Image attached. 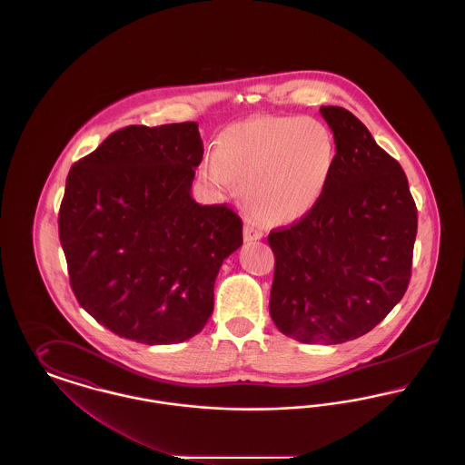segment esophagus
Wrapping results in <instances>:
<instances>
[{
	"label": "esophagus",
	"mask_w": 465,
	"mask_h": 465,
	"mask_svg": "<svg viewBox=\"0 0 465 465\" xmlns=\"http://www.w3.org/2000/svg\"><path fill=\"white\" fill-rule=\"evenodd\" d=\"M263 237V230L254 224V223L247 222L243 224V239L249 242V241H260Z\"/></svg>",
	"instance_id": "esophagus-1"
}]
</instances>
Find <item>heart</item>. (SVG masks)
<instances>
[{
    "instance_id": "1",
    "label": "heart",
    "mask_w": 465,
    "mask_h": 465,
    "mask_svg": "<svg viewBox=\"0 0 465 465\" xmlns=\"http://www.w3.org/2000/svg\"><path fill=\"white\" fill-rule=\"evenodd\" d=\"M336 162L330 129L300 116L266 114L230 127L218 152L203 158L202 171L216 186L242 181V199L265 223H292L307 216L324 195Z\"/></svg>"
}]
</instances>
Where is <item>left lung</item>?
<instances>
[{
    "label": "left lung",
    "mask_w": 465,
    "mask_h": 465,
    "mask_svg": "<svg viewBox=\"0 0 465 465\" xmlns=\"http://www.w3.org/2000/svg\"><path fill=\"white\" fill-rule=\"evenodd\" d=\"M336 144L331 179L317 205L273 230L270 315L302 343L334 345L371 331L404 296L417 237L408 179L366 125L321 106Z\"/></svg>",
    "instance_id": "8db88e82"
}]
</instances>
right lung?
<instances>
[{"mask_svg":"<svg viewBox=\"0 0 465 465\" xmlns=\"http://www.w3.org/2000/svg\"><path fill=\"white\" fill-rule=\"evenodd\" d=\"M202 155L195 122L129 125L67 174L59 239L69 282L122 338L171 345L199 334L223 262L242 245L232 209L192 197Z\"/></svg>","mask_w":465,"mask_h":465,"instance_id":"obj_1","label":"right lung"}]
</instances>
